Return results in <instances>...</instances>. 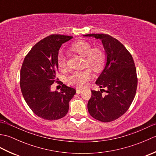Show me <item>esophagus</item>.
I'll return each instance as SVG.
<instances>
[{
	"label": "esophagus",
	"instance_id": "obj_1",
	"mask_svg": "<svg viewBox=\"0 0 156 156\" xmlns=\"http://www.w3.org/2000/svg\"><path fill=\"white\" fill-rule=\"evenodd\" d=\"M82 91V88H76V93L77 94H80Z\"/></svg>",
	"mask_w": 156,
	"mask_h": 156
}]
</instances>
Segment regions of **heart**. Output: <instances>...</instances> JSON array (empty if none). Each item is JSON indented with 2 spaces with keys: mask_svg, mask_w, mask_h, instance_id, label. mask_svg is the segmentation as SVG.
<instances>
[{
  "mask_svg": "<svg viewBox=\"0 0 156 156\" xmlns=\"http://www.w3.org/2000/svg\"><path fill=\"white\" fill-rule=\"evenodd\" d=\"M88 42L80 41L73 44L70 49L76 54L84 58V66L95 72H101L103 69L106 56L105 53L98 48L92 49ZM57 64L59 68H64L66 66V59L63 54H59L57 58ZM92 78V73L89 69L80 71H74L68 76L67 82L69 84L77 87H82Z\"/></svg>",
  "mask_w": 156,
  "mask_h": 156,
  "instance_id": "heart-1",
  "label": "heart"
}]
</instances>
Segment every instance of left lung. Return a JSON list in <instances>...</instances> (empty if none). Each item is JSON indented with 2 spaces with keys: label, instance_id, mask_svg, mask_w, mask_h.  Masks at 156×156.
Returning a JSON list of instances; mask_svg holds the SVG:
<instances>
[{
  "label": "left lung",
  "instance_id": "8db88e82",
  "mask_svg": "<svg viewBox=\"0 0 156 156\" xmlns=\"http://www.w3.org/2000/svg\"><path fill=\"white\" fill-rule=\"evenodd\" d=\"M84 37L100 39L105 51L106 62L96 84L100 91L91 90L88 110L92 117L102 122L117 119L128 110L137 87L136 68L127 49L117 39L106 34H87ZM107 94H102L104 88Z\"/></svg>",
  "mask_w": 156,
  "mask_h": 156
}]
</instances>
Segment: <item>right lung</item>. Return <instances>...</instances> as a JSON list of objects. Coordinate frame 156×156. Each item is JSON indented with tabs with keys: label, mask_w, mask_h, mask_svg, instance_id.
Masks as SVG:
<instances>
[{
	"label": "right lung",
	"mask_w": 156,
	"mask_h": 156,
	"mask_svg": "<svg viewBox=\"0 0 156 156\" xmlns=\"http://www.w3.org/2000/svg\"><path fill=\"white\" fill-rule=\"evenodd\" d=\"M73 37L51 35L36 44L23 62L20 87L25 102L38 117L52 121L64 117L69 102L76 94L74 88L65 84L60 92L51 91L58 69L57 58L63 44Z\"/></svg>",
	"instance_id": "right-lung-1"
}]
</instances>
